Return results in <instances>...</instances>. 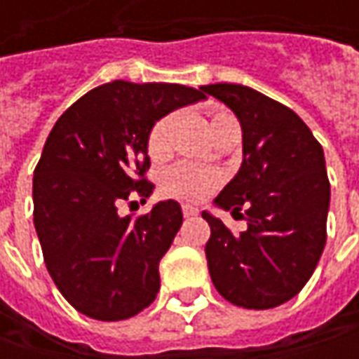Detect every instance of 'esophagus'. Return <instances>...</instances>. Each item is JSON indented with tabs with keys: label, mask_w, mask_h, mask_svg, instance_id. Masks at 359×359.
Masks as SVG:
<instances>
[{
	"label": "esophagus",
	"mask_w": 359,
	"mask_h": 359,
	"mask_svg": "<svg viewBox=\"0 0 359 359\" xmlns=\"http://www.w3.org/2000/svg\"><path fill=\"white\" fill-rule=\"evenodd\" d=\"M182 212H184V217H194V215H198V208H194V205H184L182 208Z\"/></svg>",
	"instance_id": "34e87169"
}]
</instances>
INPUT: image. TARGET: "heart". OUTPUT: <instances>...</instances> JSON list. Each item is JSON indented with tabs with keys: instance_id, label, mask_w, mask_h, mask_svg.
<instances>
[{
	"instance_id": "heart-1",
	"label": "heart",
	"mask_w": 359,
	"mask_h": 359,
	"mask_svg": "<svg viewBox=\"0 0 359 359\" xmlns=\"http://www.w3.org/2000/svg\"><path fill=\"white\" fill-rule=\"evenodd\" d=\"M233 123H238L236 118L224 109H217L210 118V128L214 135ZM173 126H175L173 114L159 118L151 126V130L147 133V154L151 158H163L168 154ZM215 184H217V175L214 172L201 170L196 165H187V163H177L170 170H165V173L161 175V191L165 196L180 198V200H201L214 189Z\"/></svg>"
}]
</instances>
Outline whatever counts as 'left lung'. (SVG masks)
<instances>
[{
  "instance_id": "left-lung-1",
  "label": "left lung",
  "mask_w": 359,
  "mask_h": 359,
  "mask_svg": "<svg viewBox=\"0 0 359 359\" xmlns=\"http://www.w3.org/2000/svg\"><path fill=\"white\" fill-rule=\"evenodd\" d=\"M238 116L243 161L215 205L243 211L248 228L231 233L208 212V268L219 296L248 310L292 299L311 278L325 245L330 182L324 149L296 111L238 83L200 88Z\"/></svg>"
}]
</instances>
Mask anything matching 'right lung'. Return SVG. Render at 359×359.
Returning a JSON list of instances; mask_svg holds the SVG:
<instances>
[{
  "mask_svg": "<svg viewBox=\"0 0 359 359\" xmlns=\"http://www.w3.org/2000/svg\"><path fill=\"white\" fill-rule=\"evenodd\" d=\"M180 83L111 81L69 105L34 172V224L62 296L102 322L128 320L159 292V259L182 228V208L159 201L140 217L118 205L154 184L147 133L170 111L203 100Z\"/></svg>",
  "mask_w": 359,
  "mask_h": 359,
  "instance_id": "obj_1",
  "label": "right lung"
}]
</instances>
